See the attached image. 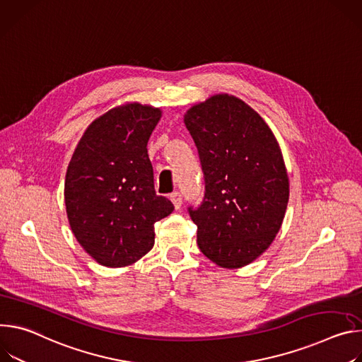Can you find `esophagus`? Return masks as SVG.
Segmentation results:
<instances>
[{"mask_svg": "<svg viewBox=\"0 0 362 362\" xmlns=\"http://www.w3.org/2000/svg\"><path fill=\"white\" fill-rule=\"evenodd\" d=\"M170 198H171V202H173V204H174L175 209H180V207H181V204H182V195H181V192L174 191V192L170 195Z\"/></svg>", "mask_w": 362, "mask_h": 362, "instance_id": "obj_1", "label": "esophagus"}]
</instances>
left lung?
<instances>
[{"label": "left lung", "instance_id": "8db88e82", "mask_svg": "<svg viewBox=\"0 0 362 362\" xmlns=\"http://www.w3.org/2000/svg\"><path fill=\"white\" fill-rule=\"evenodd\" d=\"M184 122L206 184L202 204L188 207L198 247L221 267L246 266L272 245L288 207L279 144L257 112L228 95L192 106Z\"/></svg>", "mask_w": 362, "mask_h": 362}]
</instances>
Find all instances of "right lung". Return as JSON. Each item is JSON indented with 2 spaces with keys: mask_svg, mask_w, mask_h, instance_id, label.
I'll return each mask as SVG.
<instances>
[{
  "mask_svg": "<svg viewBox=\"0 0 362 362\" xmlns=\"http://www.w3.org/2000/svg\"><path fill=\"white\" fill-rule=\"evenodd\" d=\"M160 110L113 107L80 139L64 181V203L77 242L98 263L122 267L153 246V224L174 204L156 195L146 145Z\"/></svg>",
  "mask_w": 362,
  "mask_h": 362,
  "instance_id": "obj_1",
  "label": "right lung"
}]
</instances>
